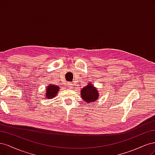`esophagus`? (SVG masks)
Wrapping results in <instances>:
<instances>
[{
  "label": "esophagus",
  "mask_w": 155,
  "mask_h": 155,
  "mask_svg": "<svg viewBox=\"0 0 155 155\" xmlns=\"http://www.w3.org/2000/svg\"><path fill=\"white\" fill-rule=\"evenodd\" d=\"M68 87H70V88H72V83H68Z\"/></svg>",
  "instance_id": "esophagus-1"
}]
</instances>
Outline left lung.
Masks as SVG:
<instances>
[{"label": "left lung", "instance_id": "1", "mask_svg": "<svg viewBox=\"0 0 155 155\" xmlns=\"http://www.w3.org/2000/svg\"><path fill=\"white\" fill-rule=\"evenodd\" d=\"M99 94L96 87L94 86L92 83H88L87 86L81 90L80 95L85 102H87V104H92L98 100L100 96Z\"/></svg>", "mask_w": 155, "mask_h": 155}]
</instances>
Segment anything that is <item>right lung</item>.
I'll return each instance as SVG.
<instances>
[{"label":"right lung","mask_w":155,"mask_h":155,"mask_svg":"<svg viewBox=\"0 0 155 155\" xmlns=\"http://www.w3.org/2000/svg\"><path fill=\"white\" fill-rule=\"evenodd\" d=\"M60 87L58 85H48L46 89V93H45V97L47 99H53L57 95Z\"/></svg>","instance_id":"obj_1"}]
</instances>
